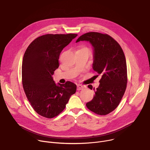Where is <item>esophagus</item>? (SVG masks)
Wrapping results in <instances>:
<instances>
[{"mask_svg": "<svg viewBox=\"0 0 150 150\" xmlns=\"http://www.w3.org/2000/svg\"><path fill=\"white\" fill-rule=\"evenodd\" d=\"M84 88L85 87L81 84L77 85V90H83Z\"/></svg>", "mask_w": 150, "mask_h": 150, "instance_id": "1", "label": "esophagus"}]
</instances>
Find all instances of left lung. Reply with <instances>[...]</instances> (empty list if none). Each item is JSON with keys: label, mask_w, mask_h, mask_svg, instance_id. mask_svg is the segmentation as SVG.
<instances>
[{"label": "left lung", "mask_w": 150, "mask_h": 150, "mask_svg": "<svg viewBox=\"0 0 150 150\" xmlns=\"http://www.w3.org/2000/svg\"><path fill=\"white\" fill-rule=\"evenodd\" d=\"M80 41L90 42L93 49V69L102 75L93 100L86 105L97 115H108L118 106L126 88L127 67L124 53L118 42L108 34L87 33L81 35L76 42ZM88 87L93 88L91 85Z\"/></svg>", "instance_id": "8db88e82"}]
</instances>
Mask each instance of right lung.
<instances>
[{
  "label": "right lung",
  "mask_w": 150,
  "mask_h": 150,
  "mask_svg": "<svg viewBox=\"0 0 150 150\" xmlns=\"http://www.w3.org/2000/svg\"><path fill=\"white\" fill-rule=\"evenodd\" d=\"M75 34H46L35 39L27 47L23 60L24 90L34 110L40 115L53 118L65 109L76 85L70 81L56 84L52 75L59 68L62 50Z\"/></svg>",
  "instance_id": "right-lung-1"
}]
</instances>
